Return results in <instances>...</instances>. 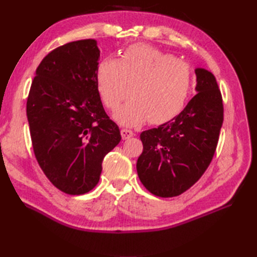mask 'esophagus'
Listing matches in <instances>:
<instances>
[{
  "instance_id": "34e87169",
  "label": "esophagus",
  "mask_w": 257,
  "mask_h": 257,
  "mask_svg": "<svg viewBox=\"0 0 257 257\" xmlns=\"http://www.w3.org/2000/svg\"><path fill=\"white\" fill-rule=\"evenodd\" d=\"M121 137H122V139L123 140H125V139H129V138H132L133 136H134V133L132 132V130H129V129H121Z\"/></svg>"
}]
</instances>
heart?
<instances>
[{
    "instance_id": "1",
    "label": "heart",
    "mask_w": 257,
    "mask_h": 257,
    "mask_svg": "<svg viewBox=\"0 0 257 257\" xmlns=\"http://www.w3.org/2000/svg\"><path fill=\"white\" fill-rule=\"evenodd\" d=\"M97 88L106 107L114 109L130 94L133 97L114 112L125 125L166 121L187 99L192 72L187 63L148 45L127 48L121 57H107L96 73Z\"/></svg>"
}]
</instances>
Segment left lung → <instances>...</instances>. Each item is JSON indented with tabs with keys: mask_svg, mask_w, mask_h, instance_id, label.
I'll list each match as a JSON object with an SVG mask.
<instances>
[{
	"mask_svg": "<svg viewBox=\"0 0 257 257\" xmlns=\"http://www.w3.org/2000/svg\"><path fill=\"white\" fill-rule=\"evenodd\" d=\"M196 95L170 121L143 132L144 151L137 172L146 189L172 198L202 177L219 141L223 102L216 79L209 70L195 68Z\"/></svg>",
	"mask_w": 257,
	"mask_h": 257,
	"instance_id": "left-lung-1",
	"label": "left lung"
}]
</instances>
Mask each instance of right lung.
Segmentation results:
<instances>
[{"instance_id":"add662e5","label":"right lung","mask_w":257,"mask_h":257,"mask_svg":"<svg viewBox=\"0 0 257 257\" xmlns=\"http://www.w3.org/2000/svg\"><path fill=\"white\" fill-rule=\"evenodd\" d=\"M100 52L95 40L70 42L38 65L26 103L33 149L48 180L63 192H89L103 158L120 140L97 88Z\"/></svg>"}]
</instances>
